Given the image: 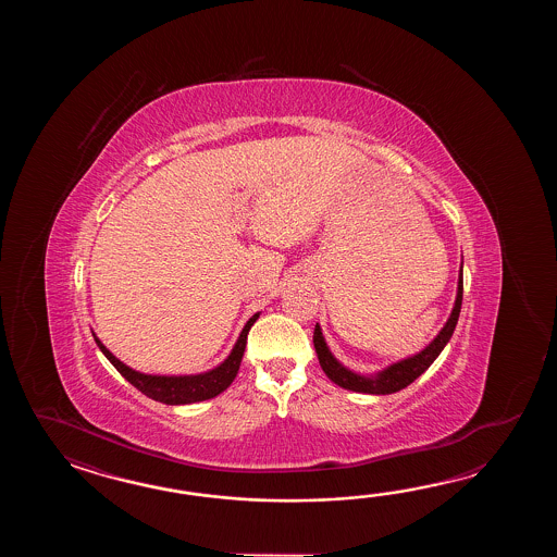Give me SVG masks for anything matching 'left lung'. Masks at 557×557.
<instances>
[{"label": "left lung", "instance_id": "left-lung-1", "mask_svg": "<svg viewBox=\"0 0 557 557\" xmlns=\"http://www.w3.org/2000/svg\"><path fill=\"white\" fill-rule=\"evenodd\" d=\"M463 295V262L458 273V290H456V300L451 307L450 317L446 320V324L442 326V331L434 336V341L424 346L420 352L412 356H406L403 360H396L388 367L376 370L372 374H360L352 368L344 367L343 362L332 355L329 344L324 341V334L320 329L319 322L314 326V350L319 356L320 368L324 370V374L344 391L360 392V394H394V392L403 391L408 384H412L418 376H422L426 372L430 364L438 358L440 352L444 350V346L450 343L454 329L460 319V308H462Z\"/></svg>", "mask_w": 557, "mask_h": 557}]
</instances>
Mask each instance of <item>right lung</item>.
Here are the masks:
<instances>
[{
  "label": "right lung",
  "mask_w": 557,
  "mask_h": 557,
  "mask_svg": "<svg viewBox=\"0 0 557 557\" xmlns=\"http://www.w3.org/2000/svg\"><path fill=\"white\" fill-rule=\"evenodd\" d=\"M259 317H261V312L252 314L247 320V324L243 326V331L238 334L237 343H235L233 350L228 352L225 360L219 367L211 368V370L201 372V374H183V376L145 374V372L127 367L125 362L119 360L117 356L109 352V348L97 338V334H94V338L97 346H99V350L106 355L107 360L117 368L119 374L131 382L137 391H141L145 396L153 398L154 403L181 406V404L202 403V400L214 398L233 384V380L237 379L243 355H245L247 334H249L250 326L257 322Z\"/></svg>",
  "instance_id": "right-lung-1"
}]
</instances>
